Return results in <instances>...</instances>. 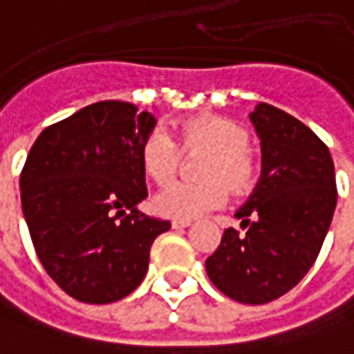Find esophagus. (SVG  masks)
Returning a JSON list of instances; mask_svg holds the SVG:
<instances>
[{
  "label": "esophagus",
  "instance_id": "34e87169",
  "mask_svg": "<svg viewBox=\"0 0 354 354\" xmlns=\"http://www.w3.org/2000/svg\"><path fill=\"white\" fill-rule=\"evenodd\" d=\"M190 226V220H172V228H186Z\"/></svg>",
  "mask_w": 354,
  "mask_h": 354
}]
</instances>
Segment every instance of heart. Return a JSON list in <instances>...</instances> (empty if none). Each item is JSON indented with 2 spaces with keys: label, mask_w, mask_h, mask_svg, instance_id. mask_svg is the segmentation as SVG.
<instances>
[{
  "label": "heart",
  "mask_w": 354,
  "mask_h": 354,
  "mask_svg": "<svg viewBox=\"0 0 354 354\" xmlns=\"http://www.w3.org/2000/svg\"><path fill=\"white\" fill-rule=\"evenodd\" d=\"M246 140V130L226 115L206 114L182 122V148L208 150L200 166L202 182L170 184L152 200L154 210L166 218L192 220L226 202V185L236 194L250 190L259 176V162ZM180 158L176 140L160 128L146 136L140 146V168L160 186L176 176Z\"/></svg>",
  "instance_id": "b5f03b06"
}]
</instances>
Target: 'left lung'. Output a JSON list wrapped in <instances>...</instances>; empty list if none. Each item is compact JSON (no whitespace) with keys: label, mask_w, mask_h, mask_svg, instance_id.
Instances as JSON below:
<instances>
[{"label":"left lung","mask_w":354,"mask_h":354,"mask_svg":"<svg viewBox=\"0 0 354 354\" xmlns=\"http://www.w3.org/2000/svg\"><path fill=\"white\" fill-rule=\"evenodd\" d=\"M262 146V174L206 259L212 284L232 301L266 304L304 279L321 252L337 206L326 144L301 120L259 104L250 114Z\"/></svg>","instance_id":"left-lung-1"}]
</instances>
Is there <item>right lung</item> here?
I'll list each match as a JSON object with an SVG mask.
<instances>
[{
    "instance_id": "1",
    "label": "right lung",
    "mask_w": 354,
    "mask_h": 354,
    "mask_svg": "<svg viewBox=\"0 0 354 354\" xmlns=\"http://www.w3.org/2000/svg\"><path fill=\"white\" fill-rule=\"evenodd\" d=\"M156 120L106 100L48 126L24 164L21 208L33 248L72 299L108 304L144 281L150 246L170 220L136 208L148 196L140 146Z\"/></svg>"
}]
</instances>
